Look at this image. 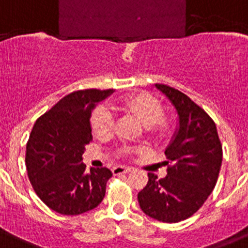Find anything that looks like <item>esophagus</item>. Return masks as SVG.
Segmentation results:
<instances>
[{
  "label": "esophagus",
  "instance_id": "34e87169",
  "mask_svg": "<svg viewBox=\"0 0 248 248\" xmlns=\"http://www.w3.org/2000/svg\"><path fill=\"white\" fill-rule=\"evenodd\" d=\"M114 175H122V173H127L131 171V167H126V166H116L112 169Z\"/></svg>",
  "mask_w": 248,
  "mask_h": 248
}]
</instances>
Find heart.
I'll return each instance as SVG.
<instances>
[{
    "mask_svg": "<svg viewBox=\"0 0 248 248\" xmlns=\"http://www.w3.org/2000/svg\"><path fill=\"white\" fill-rule=\"evenodd\" d=\"M120 107L126 112L132 113L145 127H149L155 138H165L171 131V121L162 116V103L151 93H136L128 95L121 100ZM90 124L95 135L107 136L112 132L114 117L107 107H99L93 110ZM124 153H130V149H124Z\"/></svg>",
    "mask_w": 248,
    "mask_h": 248,
    "instance_id": "obj_1",
    "label": "heart"
}]
</instances>
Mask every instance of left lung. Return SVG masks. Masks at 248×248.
I'll return each mask as SVG.
<instances>
[{
  "label": "left lung",
  "mask_w": 248,
  "mask_h": 248,
  "mask_svg": "<svg viewBox=\"0 0 248 248\" xmlns=\"http://www.w3.org/2000/svg\"><path fill=\"white\" fill-rule=\"evenodd\" d=\"M155 87L175 107L179 126L166 148L167 175L148 173V184L138 194L145 215L162 223H179L196 214L214 190L219 177L223 147L215 122L179 90L162 83Z\"/></svg>",
  "instance_id": "obj_1"
}]
</instances>
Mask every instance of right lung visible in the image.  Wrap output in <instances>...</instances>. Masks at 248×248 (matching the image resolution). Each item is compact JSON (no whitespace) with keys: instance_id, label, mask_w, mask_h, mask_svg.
<instances>
[{"instance_id":"add662e5","label":"right lung","mask_w":248,"mask_h":248,"mask_svg":"<svg viewBox=\"0 0 248 248\" xmlns=\"http://www.w3.org/2000/svg\"><path fill=\"white\" fill-rule=\"evenodd\" d=\"M112 90H78L60 99L38 118L29 135L25 166L36 194L62 215H79L99 206L112 171H86L82 155L91 143L90 117Z\"/></svg>"}]
</instances>
